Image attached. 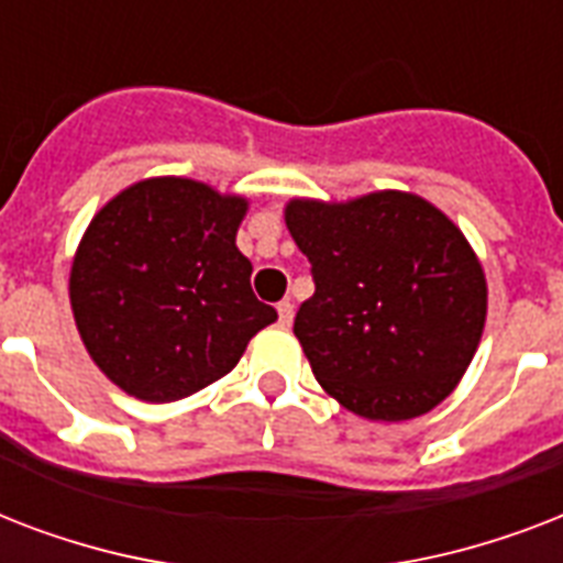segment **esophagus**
<instances>
[{
    "label": "esophagus",
    "instance_id": "34e87169",
    "mask_svg": "<svg viewBox=\"0 0 563 563\" xmlns=\"http://www.w3.org/2000/svg\"><path fill=\"white\" fill-rule=\"evenodd\" d=\"M277 318H280V327H291V318H295V303H291V300H280V303H277Z\"/></svg>",
    "mask_w": 563,
    "mask_h": 563
}]
</instances>
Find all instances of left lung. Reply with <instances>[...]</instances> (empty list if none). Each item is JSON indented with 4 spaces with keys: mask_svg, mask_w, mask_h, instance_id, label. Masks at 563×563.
<instances>
[{
    "mask_svg": "<svg viewBox=\"0 0 563 563\" xmlns=\"http://www.w3.org/2000/svg\"><path fill=\"white\" fill-rule=\"evenodd\" d=\"M286 228L316 295L295 316L312 374L368 420L427 415L479 347L488 286L462 230L409 192L291 201Z\"/></svg>",
    "mask_w": 563,
    "mask_h": 563,
    "instance_id": "1",
    "label": "left lung"
}]
</instances>
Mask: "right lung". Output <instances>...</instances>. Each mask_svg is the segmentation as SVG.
Returning a JSON list of instances; mask_svg holds the SVG:
<instances>
[{
	"label": "right lung",
	"instance_id": "1",
	"mask_svg": "<svg viewBox=\"0 0 563 563\" xmlns=\"http://www.w3.org/2000/svg\"><path fill=\"white\" fill-rule=\"evenodd\" d=\"M247 201L198 180H140L104 203L84 233L69 300L75 324L122 391L172 402L236 368L277 321L256 300L236 247Z\"/></svg>",
	"mask_w": 563,
	"mask_h": 563
}]
</instances>
